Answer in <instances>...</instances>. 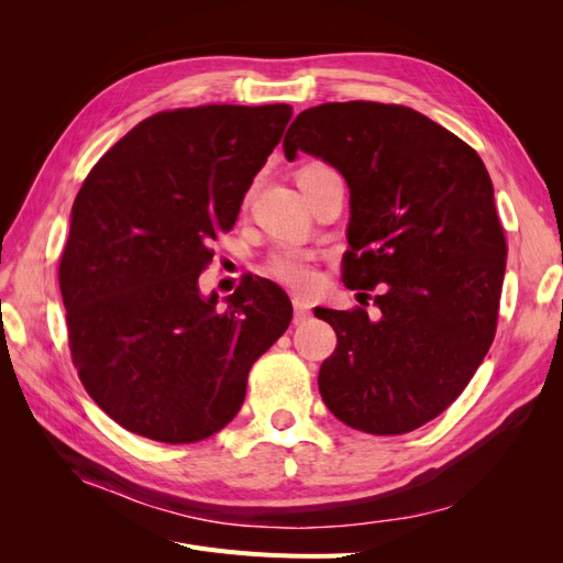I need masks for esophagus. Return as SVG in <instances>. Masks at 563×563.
Segmentation results:
<instances>
[{"label":"esophagus","instance_id":"obj_1","mask_svg":"<svg viewBox=\"0 0 563 563\" xmlns=\"http://www.w3.org/2000/svg\"><path fill=\"white\" fill-rule=\"evenodd\" d=\"M310 305L305 302L302 298H298V296H294V321L296 323H305L310 319Z\"/></svg>","mask_w":563,"mask_h":563}]
</instances>
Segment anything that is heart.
Instances as JSON below:
<instances>
[{"instance_id": "b5f03b06", "label": "heart", "mask_w": 563, "mask_h": 563, "mask_svg": "<svg viewBox=\"0 0 563 563\" xmlns=\"http://www.w3.org/2000/svg\"><path fill=\"white\" fill-rule=\"evenodd\" d=\"M312 166H321V164H310L305 168H312ZM263 269L269 279L291 288H305L314 282V265L310 261V255L296 246H279L272 251L265 258Z\"/></svg>"}]
</instances>
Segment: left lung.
<instances>
[{"label": "left lung", "mask_w": 563, "mask_h": 563, "mask_svg": "<svg viewBox=\"0 0 563 563\" xmlns=\"http://www.w3.org/2000/svg\"><path fill=\"white\" fill-rule=\"evenodd\" d=\"M350 187L343 282L362 308L314 310L338 345L319 368L329 411L368 434H406L460 397L496 338L505 230L482 157L411 108L350 100L302 110L284 135ZM366 296V294H360Z\"/></svg>", "instance_id": "1"}]
</instances>
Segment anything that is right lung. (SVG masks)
I'll list each match as a JSON object with an SVG mask.
<instances>
[{"mask_svg": "<svg viewBox=\"0 0 563 563\" xmlns=\"http://www.w3.org/2000/svg\"><path fill=\"white\" fill-rule=\"evenodd\" d=\"M291 114L286 103L157 112L77 192L58 267L67 338L81 385L124 430L164 444L220 432L291 323V300L263 277H244L225 310L197 286Z\"/></svg>", "mask_w": 563, "mask_h": 563, "instance_id": "right-lung-1", "label": "right lung"}]
</instances>
